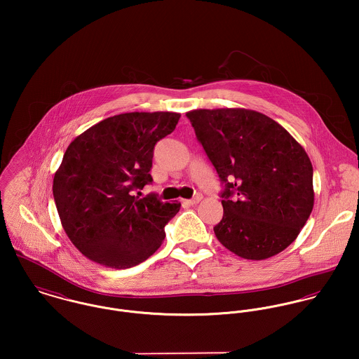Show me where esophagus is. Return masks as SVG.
I'll use <instances>...</instances> for the list:
<instances>
[{
    "mask_svg": "<svg viewBox=\"0 0 359 359\" xmlns=\"http://www.w3.org/2000/svg\"><path fill=\"white\" fill-rule=\"evenodd\" d=\"M201 201H202V195H196V196H195L194 199H191V201H182V203L187 205H198Z\"/></svg>",
    "mask_w": 359,
    "mask_h": 359,
    "instance_id": "esophagus-1",
    "label": "esophagus"
}]
</instances>
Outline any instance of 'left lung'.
<instances>
[{
  "mask_svg": "<svg viewBox=\"0 0 359 359\" xmlns=\"http://www.w3.org/2000/svg\"><path fill=\"white\" fill-rule=\"evenodd\" d=\"M187 117L224 187L217 239L246 259L285 250L313 207V171L303 147L255 110L199 109Z\"/></svg>",
  "mask_w": 359,
  "mask_h": 359,
  "instance_id": "1",
  "label": "left lung"
}]
</instances>
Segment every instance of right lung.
Segmentation results:
<instances>
[{
  "mask_svg": "<svg viewBox=\"0 0 359 359\" xmlns=\"http://www.w3.org/2000/svg\"><path fill=\"white\" fill-rule=\"evenodd\" d=\"M180 117L172 111L117 114L66 149L53 177V199L69 239L91 261L131 268L161 246L164 226L181 203L134 192L152 184L154 145L175 130Z\"/></svg>",
  "mask_w": 359,
  "mask_h": 359,
  "instance_id": "obj_1",
  "label": "right lung"
}]
</instances>
